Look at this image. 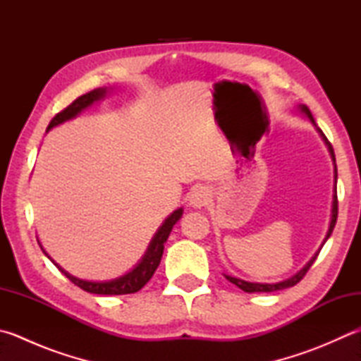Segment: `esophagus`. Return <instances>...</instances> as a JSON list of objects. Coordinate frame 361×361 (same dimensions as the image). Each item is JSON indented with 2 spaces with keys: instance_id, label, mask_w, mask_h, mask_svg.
Segmentation results:
<instances>
[{
  "instance_id": "1",
  "label": "esophagus",
  "mask_w": 361,
  "mask_h": 361,
  "mask_svg": "<svg viewBox=\"0 0 361 361\" xmlns=\"http://www.w3.org/2000/svg\"><path fill=\"white\" fill-rule=\"evenodd\" d=\"M209 200H210V192L207 187L198 185L190 192V206L195 209L204 207L209 202Z\"/></svg>"
}]
</instances>
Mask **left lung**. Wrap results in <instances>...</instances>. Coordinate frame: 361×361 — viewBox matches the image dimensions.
I'll return each instance as SVG.
<instances>
[{
    "label": "left lung",
    "instance_id": "left-lung-1",
    "mask_svg": "<svg viewBox=\"0 0 361 361\" xmlns=\"http://www.w3.org/2000/svg\"><path fill=\"white\" fill-rule=\"evenodd\" d=\"M302 111L307 114V116L310 118V121L312 122V124L316 126V122H314V118H312V114H311V111L308 110V106H302ZM317 132L321 133V137H322V140L325 141V145L329 146V151H330V155H331V159H333V161H336L335 160V152H333V147H331V145H330V141L327 140V137H325L324 135V132L321 130V128H317ZM338 179V171H336V165H335V180ZM336 219H338V196H336V192H335V195H333V209H331V221H330V228H329V233H327V237H325V240L329 239V237L331 235V231H333V228H335V224H336ZM325 240H324V243H325ZM319 256V253H316L314 256H312V259L305 265V267L298 271L297 275H294L292 278H289V280H286V281H281V283H275V284H261V283H248V281H243V280H239V278H234V276H228V275H224L226 276V280L228 281H231L233 284H235L237 288H240L242 290H245V292H274V290H280V289H286V288H290V286H295V284L302 280V278L307 275V271L310 270V267L312 264H314V261H316V257Z\"/></svg>",
    "mask_w": 361,
    "mask_h": 361
}]
</instances>
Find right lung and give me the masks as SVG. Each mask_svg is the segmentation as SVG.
<instances>
[{
	"mask_svg": "<svg viewBox=\"0 0 361 361\" xmlns=\"http://www.w3.org/2000/svg\"><path fill=\"white\" fill-rule=\"evenodd\" d=\"M104 96H105V90H94L87 94H83V96H80L78 99H75L69 106H66L63 111H59L56 116L50 121L49 128H47V130H50L51 127L61 124V122L75 118L81 110H85L86 106H90L91 104H94V102L102 99ZM180 216H182V209L174 210V212L165 220V223L161 224L160 229L157 231V234L154 235V239H152L151 245H149L145 257H142L137 267H135L132 271H128L127 275L116 278V280H113V281L94 283V281L78 280V278L69 275L66 270L61 269L56 262H54V265H56V267L63 271L67 278H69L75 286H78L80 289H83L86 292H91V294H99V295L133 294V292H138L142 286H145V284L152 278L154 271L157 270L160 259H161V255H163V248H165V242L168 239L169 233H171L173 226L178 223Z\"/></svg>",
	"mask_w": 361,
	"mask_h": 361,
	"instance_id": "right-lung-1",
	"label": "right lung"
}]
</instances>
